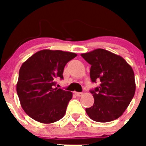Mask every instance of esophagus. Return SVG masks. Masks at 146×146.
<instances>
[{"label": "esophagus", "mask_w": 146, "mask_h": 146, "mask_svg": "<svg viewBox=\"0 0 146 146\" xmlns=\"http://www.w3.org/2000/svg\"><path fill=\"white\" fill-rule=\"evenodd\" d=\"M74 94H75L76 96H82V93H80V92H74Z\"/></svg>", "instance_id": "1"}]
</instances>
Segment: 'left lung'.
<instances>
[{
	"mask_svg": "<svg viewBox=\"0 0 146 146\" xmlns=\"http://www.w3.org/2000/svg\"><path fill=\"white\" fill-rule=\"evenodd\" d=\"M81 56L91 65L92 82H101L99 87L91 91L94 103L86 108V113L97 122L117 119L123 115L135 95L133 69L121 56L104 49H96Z\"/></svg>",
	"mask_w": 146,
	"mask_h": 146,
	"instance_id": "1",
	"label": "left lung"
}]
</instances>
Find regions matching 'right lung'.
Here are the masks:
<instances>
[{
	"label": "right lung",
	"instance_id": "right-lung-1",
	"mask_svg": "<svg viewBox=\"0 0 146 146\" xmlns=\"http://www.w3.org/2000/svg\"><path fill=\"white\" fill-rule=\"evenodd\" d=\"M74 52L42 50L31 55L20 69L17 93L23 110L42 123H52L64 116L72 93L54 88L63 79L66 64L75 58Z\"/></svg>",
	"mask_w": 146,
	"mask_h": 146
}]
</instances>
